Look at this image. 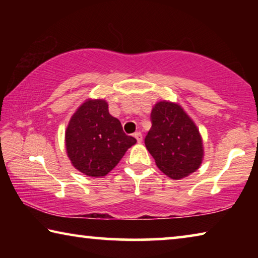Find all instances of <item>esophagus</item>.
<instances>
[{
    "label": "esophagus",
    "instance_id": "1",
    "mask_svg": "<svg viewBox=\"0 0 258 258\" xmlns=\"http://www.w3.org/2000/svg\"><path fill=\"white\" fill-rule=\"evenodd\" d=\"M134 138L137 139L138 142H141L142 141V134H141V132H135L134 133Z\"/></svg>",
    "mask_w": 258,
    "mask_h": 258
}]
</instances>
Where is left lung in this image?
I'll return each instance as SVG.
<instances>
[{
  "label": "left lung",
  "instance_id": "left-lung-1",
  "mask_svg": "<svg viewBox=\"0 0 258 258\" xmlns=\"http://www.w3.org/2000/svg\"><path fill=\"white\" fill-rule=\"evenodd\" d=\"M151 124L145 143L160 171L174 180L197 171L204 158L203 140L180 104L157 102L151 111Z\"/></svg>",
  "mask_w": 258,
  "mask_h": 258
}]
</instances>
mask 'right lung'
<instances>
[{
  "label": "right lung",
  "instance_id": "obj_1",
  "mask_svg": "<svg viewBox=\"0 0 258 258\" xmlns=\"http://www.w3.org/2000/svg\"><path fill=\"white\" fill-rule=\"evenodd\" d=\"M64 141L74 167L92 177L107 175L137 143L124 133L102 99H89L81 104L69 120Z\"/></svg>",
  "mask_w": 258,
  "mask_h": 258
}]
</instances>
